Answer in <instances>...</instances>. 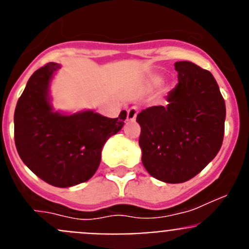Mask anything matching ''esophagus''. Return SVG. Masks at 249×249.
Returning <instances> with one entry per match:
<instances>
[{"instance_id":"1","label":"esophagus","mask_w":249,"mask_h":249,"mask_svg":"<svg viewBox=\"0 0 249 249\" xmlns=\"http://www.w3.org/2000/svg\"><path fill=\"white\" fill-rule=\"evenodd\" d=\"M137 113H139V108L136 106H132L131 108L127 109V120L129 122H135L137 117Z\"/></svg>"}]
</instances>
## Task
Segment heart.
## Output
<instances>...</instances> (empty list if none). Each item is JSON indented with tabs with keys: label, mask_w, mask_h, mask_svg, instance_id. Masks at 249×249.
Here are the masks:
<instances>
[{
	"label": "heart",
	"mask_w": 249,
	"mask_h": 249,
	"mask_svg": "<svg viewBox=\"0 0 249 249\" xmlns=\"http://www.w3.org/2000/svg\"><path fill=\"white\" fill-rule=\"evenodd\" d=\"M158 82H159V80H158Z\"/></svg>",
	"instance_id": "b5f03b06"
}]
</instances>
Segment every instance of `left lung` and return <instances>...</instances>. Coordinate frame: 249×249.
Wrapping results in <instances>:
<instances>
[{"label": "left lung", "mask_w": 249, "mask_h": 249, "mask_svg": "<svg viewBox=\"0 0 249 249\" xmlns=\"http://www.w3.org/2000/svg\"><path fill=\"white\" fill-rule=\"evenodd\" d=\"M178 84L167 106L137 114L142 164L165 183L192 179L212 161L224 137L225 102L210 71L190 61L175 64Z\"/></svg>", "instance_id": "1"}]
</instances>
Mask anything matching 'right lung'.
<instances>
[{"instance_id": "right-lung-1", "label": "right lung", "mask_w": 249, "mask_h": 249, "mask_svg": "<svg viewBox=\"0 0 249 249\" xmlns=\"http://www.w3.org/2000/svg\"><path fill=\"white\" fill-rule=\"evenodd\" d=\"M60 67L49 62L30 77L14 112V140L19 157L35 175L50 185L69 188L94 176L102 147L120 131L126 112L114 119L94 110L54 112L49 83Z\"/></svg>"}]
</instances>
